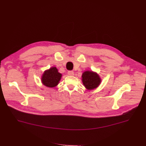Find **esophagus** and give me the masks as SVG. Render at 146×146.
<instances>
[{"label": "esophagus", "mask_w": 146, "mask_h": 146, "mask_svg": "<svg viewBox=\"0 0 146 146\" xmlns=\"http://www.w3.org/2000/svg\"><path fill=\"white\" fill-rule=\"evenodd\" d=\"M67 73H68V74H69V76H73L74 75V72H73V71H72V70L68 71Z\"/></svg>", "instance_id": "1"}]
</instances>
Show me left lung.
<instances>
[{
	"instance_id": "obj_1",
	"label": "left lung",
	"mask_w": 146,
	"mask_h": 146,
	"mask_svg": "<svg viewBox=\"0 0 146 146\" xmlns=\"http://www.w3.org/2000/svg\"><path fill=\"white\" fill-rule=\"evenodd\" d=\"M82 77L83 84L87 90L96 89L102 81L99 74L92 71H85L83 73Z\"/></svg>"
}]
</instances>
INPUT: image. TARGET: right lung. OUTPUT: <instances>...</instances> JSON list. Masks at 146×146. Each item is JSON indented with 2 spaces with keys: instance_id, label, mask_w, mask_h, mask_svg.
Wrapping results in <instances>:
<instances>
[{
  "instance_id": "right-lung-1",
  "label": "right lung",
  "mask_w": 146,
  "mask_h": 146,
  "mask_svg": "<svg viewBox=\"0 0 146 146\" xmlns=\"http://www.w3.org/2000/svg\"><path fill=\"white\" fill-rule=\"evenodd\" d=\"M62 76L56 67H52L44 72L41 78L42 83L48 87H54L59 84Z\"/></svg>"
}]
</instances>
